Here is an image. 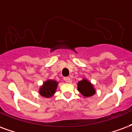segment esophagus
Listing matches in <instances>:
<instances>
[{"instance_id": "1", "label": "esophagus", "mask_w": 132, "mask_h": 132, "mask_svg": "<svg viewBox=\"0 0 132 132\" xmlns=\"http://www.w3.org/2000/svg\"><path fill=\"white\" fill-rule=\"evenodd\" d=\"M64 80H65V82H71V78H69V77H66V78H64Z\"/></svg>"}]
</instances>
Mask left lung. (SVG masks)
Wrapping results in <instances>:
<instances>
[{
	"label": "left lung",
	"mask_w": 132,
	"mask_h": 132,
	"mask_svg": "<svg viewBox=\"0 0 132 132\" xmlns=\"http://www.w3.org/2000/svg\"><path fill=\"white\" fill-rule=\"evenodd\" d=\"M78 90L86 98L92 96L96 93V89L93 84L86 78H82V80L78 82Z\"/></svg>",
	"instance_id": "obj_1"
}]
</instances>
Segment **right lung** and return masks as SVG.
<instances>
[{
  "label": "right lung",
  "mask_w": 132,
  "mask_h": 132,
  "mask_svg": "<svg viewBox=\"0 0 132 132\" xmlns=\"http://www.w3.org/2000/svg\"><path fill=\"white\" fill-rule=\"evenodd\" d=\"M58 87V82L55 80L48 79L44 82L40 88L38 93L40 96L45 98H50L54 96Z\"/></svg>",
  "instance_id": "1"
}]
</instances>
